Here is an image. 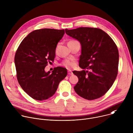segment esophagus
<instances>
[{
    "label": "esophagus",
    "mask_w": 133,
    "mask_h": 133,
    "mask_svg": "<svg viewBox=\"0 0 133 133\" xmlns=\"http://www.w3.org/2000/svg\"><path fill=\"white\" fill-rule=\"evenodd\" d=\"M68 75H73V72H72L70 70H68Z\"/></svg>",
    "instance_id": "34e87169"
}]
</instances>
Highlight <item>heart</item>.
Masks as SVG:
<instances>
[{
  "label": "heart",
  "instance_id": "1",
  "mask_svg": "<svg viewBox=\"0 0 133 133\" xmlns=\"http://www.w3.org/2000/svg\"><path fill=\"white\" fill-rule=\"evenodd\" d=\"M78 42V41L76 40H71V41H69L68 43H73V42ZM75 65V62L74 61V60H69V59L65 60L64 61H63V63H62V65L65 66V67H66L67 68H68V69L74 67Z\"/></svg>",
  "mask_w": 133,
  "mask_h": 133
}]
</instances>
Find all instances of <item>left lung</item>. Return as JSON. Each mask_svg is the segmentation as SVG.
I'll use <instances>...</instances> for the list:
<instances>
[{"instance_id": "left-lung-1", "label": "left lung", "mask_w": 133, "mask_h": 133, "mask_svg": "<svg viewBox=\"0 0 133 133\" xmlns=\"http://www.w3.org/2000/svg\"><path fill=\"white\" fill-rule=\"evenodd\" d=\"M66 33L80 42L79 66L89 70L73 72L78 78L74 90L87 100L101 97L112 87L118 74L119 52L116 43L107 33L96 28L66 29Z\"/></svg>"}]
</instances>
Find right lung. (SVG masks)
Masks as SVG:
<instances>
[{"mask_svg":"<svg viewBox=\"0 0 133 133\" xmlns=\"http://www.w3.org/2000/svg\"><path fill=\"white\" fill-rule=\"evenodd\" d=\"M64 34V30H34L23 40L16 51L17 81L22 89L35 100L50 98L67 76V69L62 67H55L51 74L44 70L48 63L54 59L57 44Z\"/></svg>","mask_w":133,"mask_h":133,"instance_id":"right-lung-1","label":"right lung"}]
</instances>
